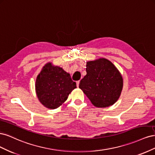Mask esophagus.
<instances>
[{"label": "esophagus", "mask_w": 155, "mask_h": 155, "mask_svg": "<svg viewBox=\"0 0 155 155\" xmlns=\"http://www.w3.org/2000/svg\"><path fill=\"white\" fill-rule=\"evenodd\" d=\"M76 85H77V87H79V81H76Z\"/></svg>", "instance_id": "obj_1"}]
</instances>
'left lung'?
<instances>
[{
    "label": "left lung",
    "mask_w": 155,
    "mask_h": 155,
    "mask_svg": "<svg viewBox=\"0 0 155 155\" xmlns=\"http://www.w3.org/2000/svg\"><path fill=\"white\" fill-rule=\"evenodd\" d=\"M87 75L79 87L96 107L111 106L118 101L123 88L121 74L110 61L100 58L87 63Z\"/></svg>",
    "instance_id": "left-lung-1"
}]
</instances>
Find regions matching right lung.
Wrapping results in <instances>:
<instances>
[{
	"label": "right lung",
	"instance_id": "add662e5",
	"mask_svg": "<svg viewBox=\"0 0 155 155\" xmlns=\"http://www.w3.org/2000/svg\"><path fill=\"white\" fill-rule=\"evenodd\" d=\"M76 83L59 67L46 64L37 76L35 91L39 101L48 109H55L67 100Z\"/></svg>",
	"mask_w": 155,
	"mask_h": 155
}]
</instances>
